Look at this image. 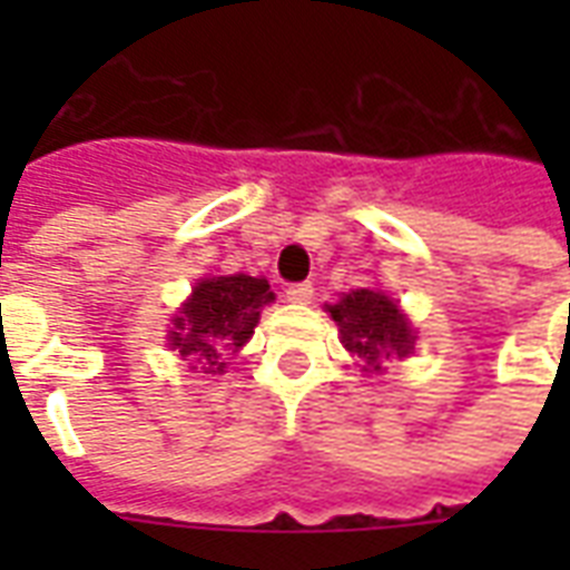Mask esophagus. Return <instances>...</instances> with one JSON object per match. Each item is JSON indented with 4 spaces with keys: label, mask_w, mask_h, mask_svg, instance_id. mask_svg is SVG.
<instances>
[{
    "label": "esophagus",
    "mask_w": 570,
    "mask_h": 570,
    "mask_svg": "<svg viewBox=\"0 0 570 570\" xmlns=\"http://www.w3.org/2000/svg\"><path fill=\"white\" fill-rule=\"evenodd\" d=\"M286 298L293 304H307L313 298V284L311 281H298V284L286 286Z\"/></svg>",
    "instance_id": "obj_1"
}]
</instances>
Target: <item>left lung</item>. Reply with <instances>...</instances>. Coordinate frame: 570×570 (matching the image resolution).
<instances>
[{
  "mask_svg": "<svg viewBox=\"0 0 570 570\" xmlns=\"http://www.w3.org/2000/svg\"><path fill=\"white\" fill-rule=\"evenodd\" d=\"M328 313L340 325L343 346L357 357H364L373 370H381V355L405 357L414 346V334H411L405 313L379 289H352L337 304H328Z\"/></svg>",
  "mask_w": 570,
  "mask_h": 570,
  "instance_id": "1",
  "label": "left lung"
}]
</instances>
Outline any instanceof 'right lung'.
Masks as SVG:
<instances>
[{"label":"right lung","instance_id":"obj_1","mask_svg":"<svg viewBox=\"0 0 570 570\" xmlns=\"http://www.w3.org/2000/svg\"><path fill=\"white\" fill-rule=\"evenodd\" d=\"M275 298L263 277H206L183 304L168 343L204 373H222L224 357L254 334L259 311Z\"/></svg>","mask_w":570,"mask_h":570}]
</instances>
